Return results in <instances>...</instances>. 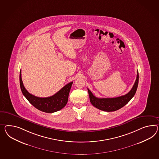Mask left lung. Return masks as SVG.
<instances>
[{"mask_svg": "<svg viewBox=\"0 0 159 159\" xmlns=\"http://www.w3.org/2000/svg\"><path fill=\"white\" fill-rule=\"evenodd\" d=\"M139 71H137V78L134 84L130 91L125 95L115 98H98L94 96L91 91L88 88L89 96L90 102L92 104L99 110L112 112L119 110L127 104L134 97L139 85Z\"/></svg>", "mask_w": 159, "mask_h": 159, "instance_id": "8db88e82", "label": "left lung"}]
</instances>
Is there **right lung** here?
<instances>
[{"mask_svg": "<svg viewBox=\"0 0 159 159\" xmlns=\"http://www.w3.org/2000/svg\"><path fill=\"white\" fill-rule=\"evenodd\" d=\"M73 82H71L53 96L48 98H39L29 93L25 89L21 78V70L20 74V83L21 91L29 102L37 109L47 113L58 111L65 107L69 94L70 90Z\"/></svg>", "mask_w": 159, "mask_h": 159, "instance_id": "1", "label": "right lung"}]
</instances>
